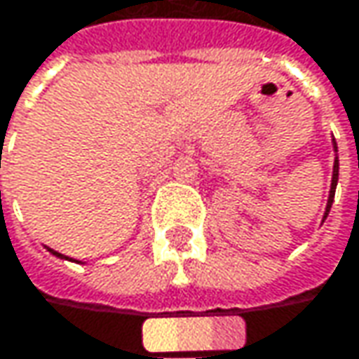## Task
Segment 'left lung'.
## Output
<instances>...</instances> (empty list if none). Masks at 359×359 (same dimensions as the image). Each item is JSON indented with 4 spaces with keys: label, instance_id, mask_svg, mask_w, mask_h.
<instances>
[{
    "label": "left lung",
    "instance_id": "1",
    "mask_svg": "<svg viewBox=\"0 0 359 359\" xmlns=\"http://www.w3.org/2000/svg\"><path fill=\"white\" fill-rule=\"evenodd\" d=\"M337 149V146H335ZM337 179H339V160L335 158V164H333V180H331V193H329V201H327V212L325 217L331 212V205H333V199H335V189H337Z\"/></svg>",
    "mask_w": 359,
    "mask_h": 359
}]
</instances>
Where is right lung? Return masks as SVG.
Instances as JSON below:
<instances>
[{
	"label": "right lung",
	"instance_id": "1",
	"mask_svg": "<svg viewBox=\"0 0 359 359\" xmlns=\"http://www.w3.org/2000/svg\"><path fill=\"white\" fill-rule=\"evenodd\" d=\"M50 252H53V255H55V257H61V259H67V257H65V255H61V252H57V250H53V248H49Z\"/></svg>",
	"mask_w": 359,
	"mask_h": 359
}]
</instances>
